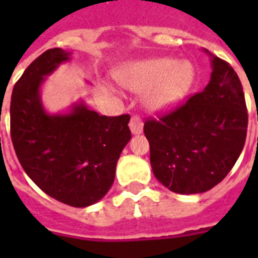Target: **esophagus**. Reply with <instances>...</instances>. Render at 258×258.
Returning <instances> with one entry per match:
<instances>
[{"label":"esophagus","mask_w":258,"mask_h":258,"mask_svg":"<svg viewBox=\"0 0 258 258\" xmlns=\"http://www.w3.org/2000/svg\"><path fill=\"white\" fill-rule=\"evenodd\" d=\"M130 130L133 134H141L143 131V121L139 116H133L130 120Z\"/></svg>","instance_id":"34e87169"}]
</instances>
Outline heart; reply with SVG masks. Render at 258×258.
I'll use <instances>...</instances> for the list:
<instances>
[{
  "instance_id": "1",
  "label": "heart",
  "mask_w": 258,
  "mask_h": 258,
  "mask_svg": "<svg viewBox=\"0 0 258 258\" xmlns=\"http://www.w3.org/2000/svg\"><path fill=\"white\" fill-rule=\"evenodd\" d=\"M194 80V68L188 61L159 57L130 64L119 74L124 88L147 92L146 104L151 111H166L179 103Z\"/></svg>"
}]
</instances>
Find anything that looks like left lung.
<instances>
[{"mask_svg":"<svg viewBox=\"0 0 258 258\" xmlns=\"http://www.w3.org/2000/svg\"><path fill=\"white\" fill-rule=\"evenodd\" d=\"M204 50L212 57L208 86L143 127L154 175L178 194L205 192L220 183L246 139L248 112L240 79L229 62Z\"/></svg>","mask_w":258,"mask_h":258,"instance_id":"left-lung-1","label":"left lung"}]
</instances>
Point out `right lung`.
I'll return each mask as SVG.
<instances>
[{
  "label": "right lung",
  "mask_w": 258,
  "mask_h": 258,
  "mask_svg": "<svg viewBox=\"0 0 258 258\" xmlns=\"http://www.w3.org/2000/svg\"><path fill=\"white\" fill-rule=\"evenodd\" d=\"M71 54L48 49L26 68L12 92L10 135L22 169L42 191L87 208L112 186L117 159L131 139L130 115H99L82 100L70 112H46L40 89Z\"/></svg>",
  "instance_id": "add662e5"
}]
</instances>
